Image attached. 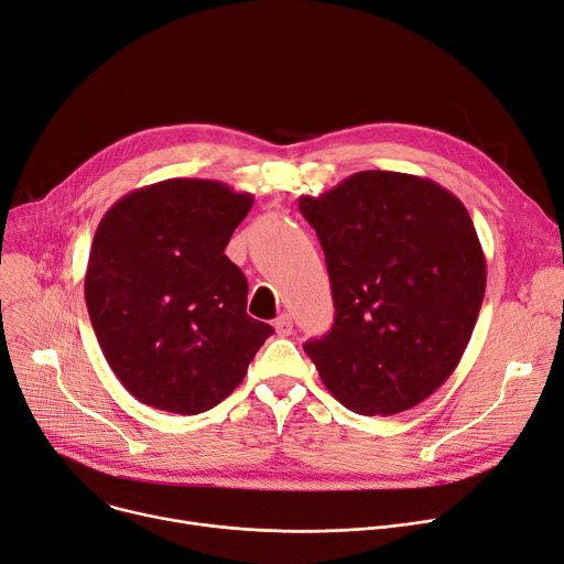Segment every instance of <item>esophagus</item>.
<instances>
[{"label":"esophagus","instance_id":"obj_1","mask_svg":"<svg viewBox=\"0 0 564 564\" xmlns=\"http://www.w3.org/2000/svg\"><path fill=\"white\" fill-rule=\"evenodd\" d=\"M274 329H276L279 336H290L292 334V319H290V315H279L274 319Z\"/></svg>","mask_w":564,"mask_h":564}]
</instances>
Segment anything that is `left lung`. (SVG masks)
<instances>
[{
	"label": "left lung",
	"mask_w": 564,
	"mask_h": 564,
	"mask_svg": "<svg viewBox=\"0 0 564 564\" xmlns=\"http://www.w3.org/2000/svg\"><path fill=\"white\" fill-rule=\"evenodd\" d=\"M300 213L327 258L336 319L304 345L329 393L361 416L427 400L470 340L487 262L464 203L430 177L359 171Z\"/></svg>",
	"instance_id": "1"
}]
</instances>
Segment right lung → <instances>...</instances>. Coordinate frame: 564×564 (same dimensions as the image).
Returning a JSON list of instances; mask_svg holds the SVG:
<instances>
[{
	"mask_svg": "<svg viewBox=\"0 0 564 564\" xmlns=\"http://www.w3.org/2000/svg\"><path fill=\"white\" fill-rule=\"evenodd\" d=\"M253 196L171 177L118 198L88 253L84 297L118 381L143 404L203 413L240 387L272 327L224 253Z\"/></svg>",
	"mask_w": 564,
	"mask_h": 564,
	"instance_id": "add662e5",
	"label": "right lung"
}]
</instances>
